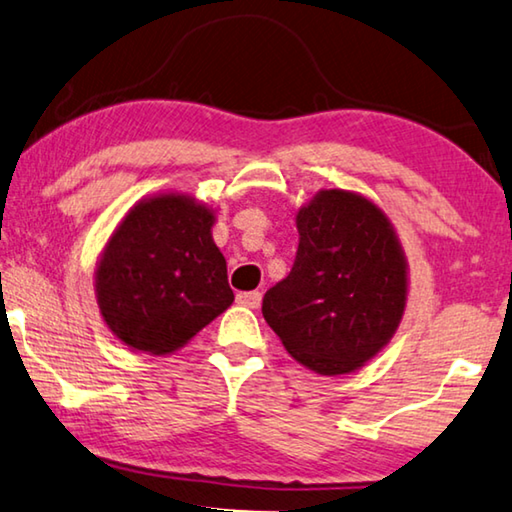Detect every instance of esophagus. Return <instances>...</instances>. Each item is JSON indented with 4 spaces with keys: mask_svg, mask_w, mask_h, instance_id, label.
Here are the masks:
<instances>
[{
    "mask_svg": "<svg viewBox=\"0 0 512 512\" xmlns=\"http://www.w3.org/2000/svg\"><path fill=\"white\" fill-rule=\"evenodd\" d=\"M261 299H263L261 292H238V295H236L238 304L247 306V308H258V306H261Z\"/></svg>",
    "mask_w": 512,
    "mask_h": 512,
    "instance_id": "34e87169",
    "label": "esophagus"
}]
</instances>
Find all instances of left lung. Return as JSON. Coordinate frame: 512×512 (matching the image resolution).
I'll return each mask as SVG.
<instances>
[{
	"label": "left lung",
	"instance_id": "left-lung-1",
	"mask_svg": "<svg viewBox=\"0 0 512 512\" xmlns=\"http://www.w3.org/2000/svg\"><path fill=\"white\" fill-rule=\"evenodd\" d=\"M295 220V265L265 292V322L315 374L356 372L388 345L404 317V247L390 217L354 190H320Z\"/></svg>",
	"mask_w": 512,
	"mask_h": 512
}]
</instances>
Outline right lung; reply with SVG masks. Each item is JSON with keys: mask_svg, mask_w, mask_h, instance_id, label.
I'll list each match as a JSON object with an SVG mask.
<instances>
[{"mask_svg": "<svg viewBox=\"0 0 512 512\" xmlns=\"http://www.w3.org/2000/svg\"><path fill=\"white\" fill-rule=\"evenodd\" d=\"M213 224V206L177 190L140 199L122 217L95 270L99 313L117 340L174 354L233 304Z\"/></svg>", "mask_w": 512, "mask_h": 512, "instance_id": "add662e5", "label": "right lung"}]
</instances>
